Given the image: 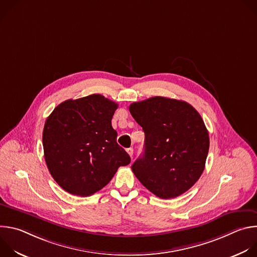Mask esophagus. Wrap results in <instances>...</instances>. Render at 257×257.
<instances>
[{
	"instance_id": "1",
	"label": "esophagus",
	"mask_w": 257,
	"mask_h": 257,
	"mask_svg": "<svg viewBox=\"0 0 257 257\" xmlns=\"http://www.w3.org/2000/svg\"><path fill=\"white\" fill-rule=\"evenodd\" d=\"M126 152H127V153H128V155L132 158V156H133V149H132V148H129V149H127V150H126Z\"/></svg>"
}]
</instances>
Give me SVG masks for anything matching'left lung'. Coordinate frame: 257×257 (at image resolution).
I'll list each match as a JSON object with an SVG mask.
<instances>
[{
	"label": "left lung",
	"mask_w": 257,
	"mask_h": 257,
	"mask_svg": "<svg viewBox=\"0 0 257 257\" xmlns=\"http://www.w3.org/2000/svg\"><path fill=\"white\" fill-rule=\"evenodd\" d=\"M129 111L145 135L144 153L131 169L156 196L169 199L189 190L200 178L209 149L208 131L186 101L154 96Z\"/></svg>",
	"instance_id": "obj_1"
}]
</instances>
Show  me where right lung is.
<instances>
[{"instance_id": "1", "label": "right lung", "mask_w": 257, "mask_h": 257, "mask_svg": "<svg viewBox=\"0 0 257 257\" xmlns=\"http://www.w3.org/2000/svg\"><path fill=\"white\" fill-rule=\"evenodd\" d=\"M118 103L101 94L68 99L48 117L43 145L54 180L65 191L89 196L103 188L131 159L117 143L112 118Z\"/></svg>"}]
</instances>
